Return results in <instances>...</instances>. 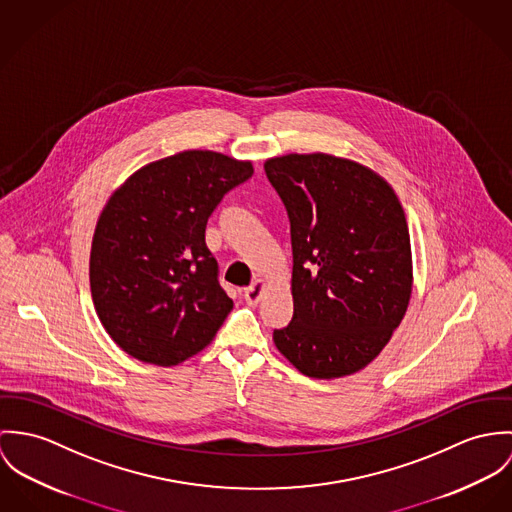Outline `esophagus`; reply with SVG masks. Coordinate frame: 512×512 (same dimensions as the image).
Masks as SVG:
<instances>
[{
	"mask_svg": "<svg viewBox=\"0 0 512 512\" xmlns=\"http://www.w3.org/2000/svg\"><path fill=\"white\" fill-rule=\"evenodd\" d=\"M263 288L265 283L263 281H255V283L249 284L245 290H243V298L247 304H257L263 296Z\"/></svg>",
	"mask_w": 512,
	"mask_h": 512,
	"instance_id": "1",
	"label": "esophagus"
}]
</instances>
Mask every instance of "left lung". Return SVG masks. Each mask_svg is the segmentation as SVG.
Instances as JSON below:
<instances>
[{
    "label": "left lung",
    "mask_w": 512,
    "mask_h": 512,
    "mask_svg": "<svg viewBox=\"0 0 512 512\" xmlns=\"http://www.w3.org/2000/svg\"><path fill=\"white\" fill-rule=\"evenodd\" d=\"M292 243L288 326L273 332L304 375L336 379L389 343L412 292L410 235L395 190L377 172L326 153L265 163Z\"/></svg>",
    "instance_id": "obj_1"
}]
</instances>
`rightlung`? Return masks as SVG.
Here are the masks:
<instances>
[{"instance_id": "add662e5", "label": "right lung", "mask_w": 512, "mask_h": 512, "mask_svg": "<svg viewBox=\"0 0 512 512\" xmlns=\"http://www.w3.org/2000/svg\"><path fill=\"white\" fill-rule=\"evenodd\" d=\"M253 176L249 161L182 151L131 174L108 200L92 239L98 318L131 357L171 367L202 351L233 300L218 281L206 224Z\"/></svg>"}]
</instances>
